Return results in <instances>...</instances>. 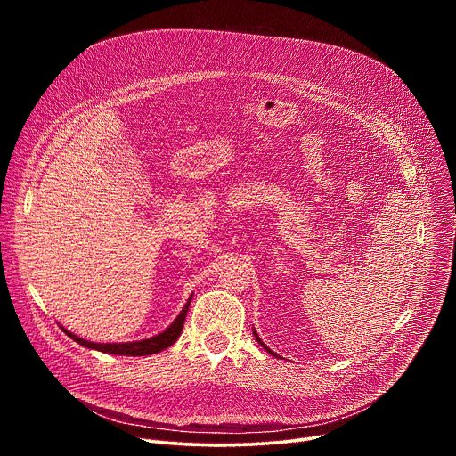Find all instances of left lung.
Wrapping results in <instances>:
<instances>
[{
	"label": "left lung",
	"mask_w": 456,
	"mask_h": 456,
	"mask_svg": "<svg viewBox=\"0 0 456 456\" xmlns=\"http://www.w3.org/2000/svg\"><path fill=\"white\" fill-rule=\"evenodd\" d=\"M252 334H254V338H256V341H257V345H259V346H262V348H264V350H267V352H269V354H271V355H274V357H278V355H276V354H274V352H273V350H271V348H269V346H265V343H264V341H262V339H259V336H257V334H256V330H252Z\"/></svg>",
	"instance_id": "1"
}]
</instances>
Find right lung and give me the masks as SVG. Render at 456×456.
I'll list each match as a JSON object with an SVG mask.
<instances>
[{
    "label": "right lung",
    "mask_w": 456,
    "mask_h": 456,
    "mask_svg": "<svg viewBox=\"0 0 456 456\" xmlns=\"http://www.w3.org/2000/svg\"><path fill=\"white\" fill-rule=\"evenodd\" d=\"M192 299V294L189 296L187 303L183 305V308L180 310V314L176 315V319L169 324V327L150 338V339H141V341H132V343H94V341H86L76 334H72L70 330H67L64 327H61L64 330V334H67L69 338H72L76 343H79L81 346L85 348H90V350H97V352H102V354H113V355H151V354H159L166 348H169L182 334V329H183V321H185V315H187V308H189V303Z\"/></svg>",
    "instance_id": "add662e5"
}]
</instances>
